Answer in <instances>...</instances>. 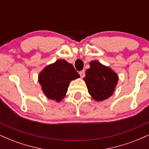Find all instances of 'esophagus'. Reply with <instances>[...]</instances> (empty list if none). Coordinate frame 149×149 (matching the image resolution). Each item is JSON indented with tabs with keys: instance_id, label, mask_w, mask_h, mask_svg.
I'll return each instance as SVG.
<instances>
[{
	"instance_id": "esophagus-1",
	"label": "esophagus",
	"mask_w": 149,
	"mask_h": 149,
	"mask_svg": "<svg viewBox=\"0 0 149 149\" xmlns=\"http://www.w3.org/2000/svg\"><path fill=\"white\" fill-rule=\"evenodd\" d=\"M79 73H80V77H81V78H83V77L85 76V71H84V70L80 71Z\"/></svg>"
}]
</instances>
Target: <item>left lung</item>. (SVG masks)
I'll return each mask as SVG.
<instances>
[{
  "label": "left lung",
  "instance_id": "8db88e82",
  "mask_svg": "<svg viewBox=\"0 0 149 149\" xmlns=\"http://www.w3.org/2000/svg\"><path fill=\"white\" fill-rule=\"evenodd\" d=\"M90 65L84 78L89 94L97 102L107 100L113 93L118 76L111 69L98 61H90Z\"/></svg>",
  "mask_w": 149,
  "mask_h": 149
}]
</instances>
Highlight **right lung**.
<instances>
[{
	"mask_svg": "<svg viewBox=\"0 0 149 149\" xmlns=\"http://www.w3.org/2000/svg\"><path fill=\"white\" fill-rule=\"evenodd\" d=\"M79 77L72 64L58 59L44 68L38 76V82L45 96L59 102L66 96L70 82Z\"/></svg>",
	"mask_w": 149,
	"mask_h": 149,
	"instance_id": "right-lung-1",
	"label": "right lung"
}]
</instances>
